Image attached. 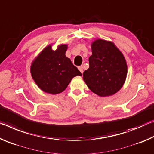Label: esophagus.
<instances>
[{
    "instance_id": "esophagus-1",
    "label": "esophagus",
    "mask_w": 154,
    "mask_h": 154,
    "mask_svg": "<svg viewBox=\"0 0 154 154\" xmlns=\"http://www.w3.org/2000/svg\"><path fill=\"white\" fill-rule=\"evenodd\" d=\"M78 69H79V71H80V72H82V73H83V66H79V67H78Z\"/></svg>"
}]
</instances>
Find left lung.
<instances>
[{
  "instance_id": "1",
  "label": "left lung",
  "mask_w": 154,
  "mask_h": 154,
  "mask_svg": "<svg viewBox=\"0 0 154 154\" xmlns=\"http://www.w3.org/2000/svg\"><path fill=\"white\" fill-rule=\"evenodd\" d=\"M89 69L83 79L89 89L102 97L113 95L123 86L128 69L124 56L113 43L103 39L94 41Z\"/></svg>"
}]
</instances>
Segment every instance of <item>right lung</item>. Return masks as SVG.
Returning <instances> with one entry per match:
<instances>
[{
    "label": "right lung",
    "instance_id": "right-lung-1",
    "mask_svg": "<svg viewBox=\"0 0 154 154\" xmlns=\"http://www.w3.org/2000/svg\"><path fill=\"white\" fill-rule=\"evenodd\" d=\"M67 45H60L56 50L48 45L34 60L31 75L36 84L45 92L57 94L66 89L74 77L81 72L65 56Z\"/></svg>",
    "mask_w": 154,
    "mask_h": 154
}]
</instances>
